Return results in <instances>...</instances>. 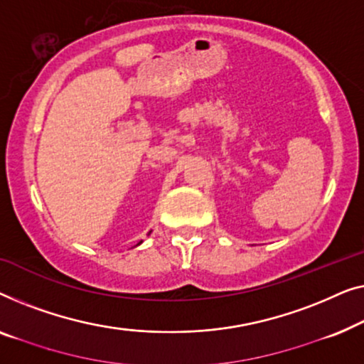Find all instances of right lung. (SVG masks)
I'll list each match as a JSON object with an SVG mask.
<instances>
[{"label": "right lung", "mask_w": 364, "mask_h": 364, "mask_svg": "<svg viewBox=\"0 0 364 364\" xmlns=\"http://www.w3.org/2000/svg\"><path fill=\"white\" fill-rule=\"evenodd\" d=\"M150 232H151V231H150ZM150 232H148V234H150ZM141 242H143V240H140V242H138V244H136V245H140V244H141Z\"/></svg>", "instance_id": "right-lung-1"}]
</instances>
